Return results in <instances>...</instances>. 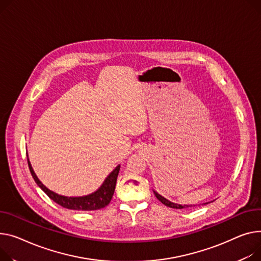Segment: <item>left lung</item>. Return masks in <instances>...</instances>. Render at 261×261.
Here are the masks:
<instances>
[{"label": "left lung", "mask_w": 261, "mask_h": 261, "mask_svg": "<svg viewBox=\"0 0 261 261\" xmlns=\"http://www.w3.org/2000/svg\"><path fill=\"white\" fill-rule=\"evenodd\" d=\"M153 192H154V194H155V196H156V198H158L162 203H164L165 205H167V206H169V207H173V209H186V207H189V206H192V204H190V205H188V204H179V203H175V202H172V201H170V200H168L167 198H165L164 196H162L161 194H159L158 192H156V191H154L153 190ZM206 203H209V202H206ZM205 204V203H204ZM194 206V205H193Z\"/></svg>", "instance_id": "1"}]
</instances>
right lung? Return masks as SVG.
<instances>
[{
	"mask_svg": "<svg viewBox=\"0 0 261 261\" xmlns=\"http://www.w3.org/2000/svg\"><path fill=\"white\" fill-rule=\"evenodd\" d=\"M28 166L34 181H36L37 185L49 196V198H51L55 202L62 205L63 207H66V209L75 210V211H94V210L102 209V207L108 205L114 193L116 179H117V175L120 168V165H118L106 177V179L103 180L101 186L96 191H94L93 193L85 195V196L69 197V196L60 195L54 192V191L49 190L45 185H43L42 181L38 178L36 173H34L29 159H28Z\"/></svg>",
	"mask_w": 261,
	"mask_h": 261,
	"instance_id": "1",
	"label": "right lung"
}]
</instances>
